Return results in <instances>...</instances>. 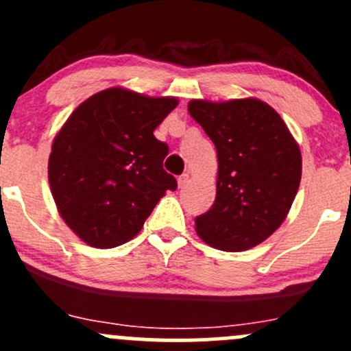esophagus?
<instances>
[{"mask_svg":"<svg viewBox=\"0 0 351 351\" xmlns=\"http://www.w3.org/2000/svg\"><path fill=\"white\" fill-rule=\"evenodd\" d=\"M188 182H190V175H188V173H183V175L178 178V185H180V188L185 186Z\"/></svg>","mask_w":351,"mask_h":351,"instance_id":"1","label":"esophagus"}]
</instances>
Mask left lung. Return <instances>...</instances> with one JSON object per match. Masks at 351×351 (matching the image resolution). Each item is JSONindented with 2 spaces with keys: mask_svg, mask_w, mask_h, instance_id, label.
Masks as SVG:
<instances>
[{
  "mask_svg": "<svg viewBox=\"0 0 351 351\" xmlns=\"http://www.w3.org/2000/svg\"><path fill=\"white\" fill-rule=\"evenodd\" d=\"M190 116L217 149V197L195 219L200 239L237 252L284 222L301 182V151L278 112L259 99L191 101Z\"/></svg>",
  "mask_w": 351,
  "mask_h": 351,
  "instance_id": "obj_1",
  "label": "left lung"
}]
</instances>
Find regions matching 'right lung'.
<instances>
[{
    "instance_id": "obj_1",
    "label": "right lung",
    "mask_w": 351,
    "mask_h": 351,
    "mask_svg": "<svg viewBox=\"0 0 351 351\" xmlns=\"http://www.w3.org/2000/svg\"><path fill=\"white\" fill-rule=\"evenodd\" d=\"M175 97H147L121 87L84 101L55 136L49 182L58 213L84 242L123 245L145 225L175 176L163 169L168 145L153 131Z\"/></svg>"
}]
</instances>
